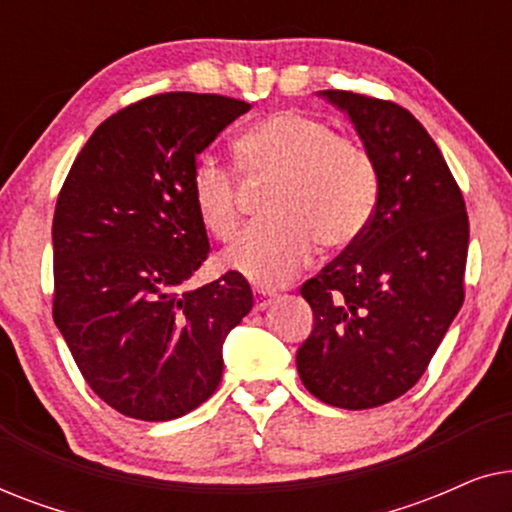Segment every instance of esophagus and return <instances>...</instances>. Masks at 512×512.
<instances>
[{"label": "esophagus", "mask_w": 512, "mask_h": 512, "mask_svg": "<svg viewBox=\"0 0 512 512\" xmlns=\"http://www.w3.org/2000/svg\"><path fill=\"white\" fill-rule=\"evenodd\" d=\"M275 298H277V291L261 289V286H256V289H254V300H256L254 310H265V307H268Z\"/></svg>", "instance_id": "obj_1"}]
</instances>
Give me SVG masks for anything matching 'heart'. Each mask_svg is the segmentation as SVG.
Instances as JSON below:
<instances>
[{
	"mask_svg": "<svg viewBox=\"0 0 512 512\" xmlns=\"http://www.w3.org/2000/svg\"><path fill=\"white\" fill-rule=\"evenodd\" d=\"M237 172L247 181H272L265 214L223 251V265L261 286H282L310 261L317 242L342 249L366 230L380 195L375 160L356 139L333 135L324 121L300 111H275L237 135ZM198 219L216 240L240 228L237 177L214 158H200L191 174Z\"/></svg>",
	"mask_w": 512,
	"mask_h": 512,
	"instance_id": "obj_1",
	"label": "heart"
}]
</instances>
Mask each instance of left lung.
<instances>
[{"label":"left lung","mask_w":512,"mask_h":512,"mask_svg":"<svg viewBox=\"0 0 512 512\" xmlns=\"http://www.w3.org/2000/svg\"><path fill=\"white\" fill-rule=\"evenodd\" d=\"M375 160L380 195L356 242L303 284L314 314L298 347L305 389L345 410L417 384L464 303L468 216L443 153L394 102L321 90Z\"/></svg>","instance_id":"left-lung-1"}]
</instances>
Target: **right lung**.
Wrapping results in <instances>:
<instances>
[{
  "label": "right lung",
  "mask_w": 512,
  "mask_h": 512,
  "mask_svg": "<svg viewBox=\"0 0 512 512\" xmlns=\"http://www.w3.org/2000/svg\"><path fill=\"white\" fill-rule=\"evenodd\" d=\"M247 111L221 95L146 97L90 135L62 186L53 319L90 389L121 415L167 422L205 403L226 335L254 305L240 272L186 286L209 254L191 174Z\"/></svg>",
  "instance_id": "add662e5"
}]
</instances>
